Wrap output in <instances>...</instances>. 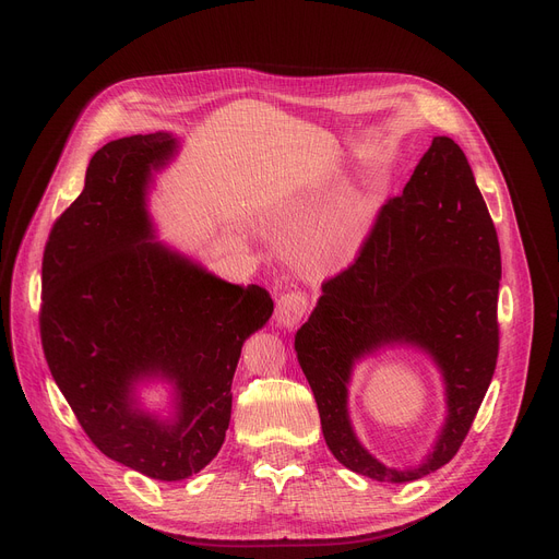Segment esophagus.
I'll use <instances>...</instances> for the list:
<instances>
[{"mask_svg":"<svg viewBox=\"0 0 559 559\" xmlns=\"http://www.w3.org/2000/svg\"><path fill=\"white\" fill-rule=\"evenodd\" d=\"M308 297L301 295V292H287L276 301V324L292 331L308 314Z\"/></svg>","mask_w":559,"mask_h":559,"instance_id":"obj_1","label":"esophagus"}]
</instances>
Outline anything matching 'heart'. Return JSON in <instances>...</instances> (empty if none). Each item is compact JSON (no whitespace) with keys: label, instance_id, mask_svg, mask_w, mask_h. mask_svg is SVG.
I'll use <instances>...</instances> for the list:
<instances>
[{"label":"heart","instance_id":"b5f03b06","mask_svg":"<svg viewBox=\"0 0 559 559\" xmlns=\"http://www.w3.org/2000/svg\"><path fill=\"white\" fill-rule=\"evenodd\" d=\"M312 251L319 253L321 258H329V260H342L348 255L350 251V242L344 238H321L312 245Z\"/></svg>","mask_w":559,"mask_h":559}]
</instances>
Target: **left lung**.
<instances>
[{
    "label": "left lung",
    "mask_w": 559,
    "mask_h": 559,
    "mask_svg": "<svg viewBox=\"0 0 559 559\" xmlns=\"http://www.w3.org/2000/svg\"><path fill=\"white\" fill-rule=\"evenodd\" d=\"M498 283L501 249L472 165L451 138L437 135L403 194L383 205L358 260L321 285L295 335L337 462L378 483H413L453 460L496 369ZM388 347L428 355L445 385V424L429 455L409 467L371 456L347 413L355 367Z\"/></svg>",
    "instance_id": "obj_1"
}]
</instances>
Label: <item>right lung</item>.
<instances>
[{
  "label": "right lung",
  "instance_id": "1",
  "mask_svg": "<svg viewBox=\"0 0 559 559\" xmlns=\"http://www.w3.org/2000/svg\"><path fill=\"white\" fill-rule=\"evenodd\" d=\"M179 154L167 131L104 144L49 233L40 335L49 371L93 444L171 483L222 449L242 344L274 312L260 285L228 283L156 238L154 174ZM168 385L163 408L141 390Z\"/></svg>",
  "mask_w": 559,
  "mask_h": 559
}]
</instances>
